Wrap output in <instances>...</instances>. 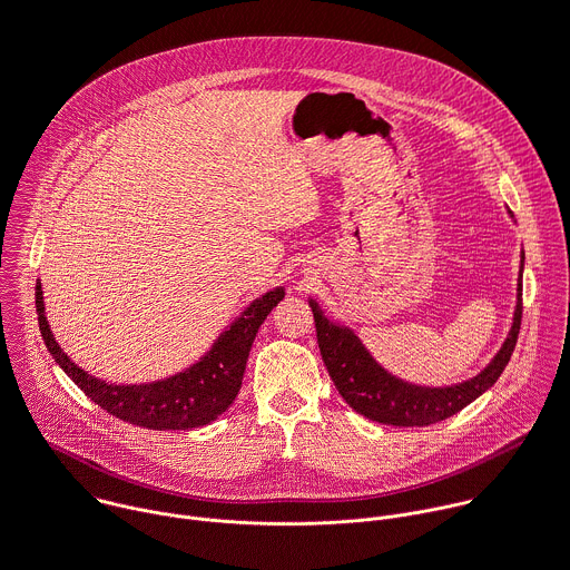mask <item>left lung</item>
<instances>
[{
    "label": "left lung",
    "instance_id": "8db88e82",
    "mask_svg": "<svg viewBox=\"0 0 570 570\" xmlns=\"http://www.w3.org/2000/svg\"><path fill=\"white\" fill-rule=\"evenodd\" d=\"M309 307L314 312L321 356L345 403L358 414L385 425L421 428L439 423L463 410L488 387H492L494 381L505 370L521 327V274L517 285V307L512 327L501 350L483 372H479L470 381L450 387H421L392 376L370 356V352L363 347V343L358 341V336H354L352 330L330 323L318 309L316 301H309Z\"/></svg>",
    "mask_w": 570,
    "mask_h": 570
}]
</instances>
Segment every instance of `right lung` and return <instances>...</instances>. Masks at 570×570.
I'll return each mask as SVG.
<instances>
[{
	"instance_id": "right-lung-1",
	"label": "right lung",
	"mask_w": 570,
	"mask_h": 570,
	"mask_svg": "<svg viewBox=\"0 0 570 570\" xmlns=\"http://www.w3.org/2000/svg\"><path fill=\"white\" fill-rule=\"evenodd\" d=\"M285 289L276 287L256 298L236 323L225 330L214 347L189 370L142 385H109L78 367L56 343L45 316L42 285H36L38 323L47 350L73 383L109 414L149 430H189L218 419L236 399L252 343L267 314L283 301Z\"/></svg>"
}]
</instances>
